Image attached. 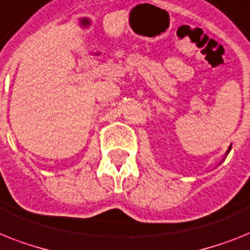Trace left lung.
<instances>
[{
  "mask_svg": "<svg viewBox=\"0 0 250 250\" xmlns=\"http://www.w3.org/2000/svg\"><path fill=\"white\" fill-rule=\"evenodd\" d=\"M230 149H231V147H229V150H228V152H226V153H229V152H230Z\"/></svg>",
  "mask_w": 250,
  "mask_h": 250,
  "instance_id": "obj_1",
  "label": "left lung"
}]
</instances>
